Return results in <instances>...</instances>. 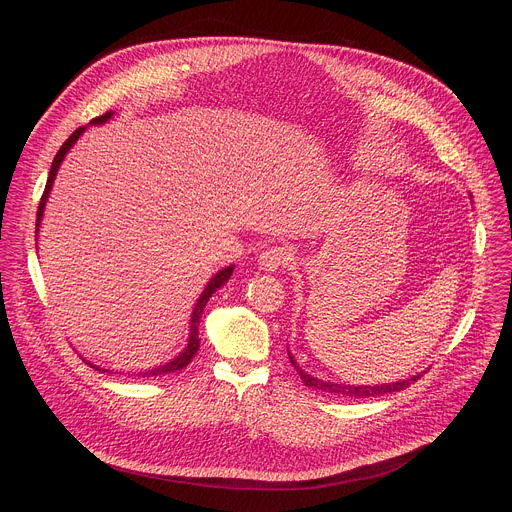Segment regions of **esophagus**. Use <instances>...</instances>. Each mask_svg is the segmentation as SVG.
I'll use <instances>...</instances> for the list:
<instances>
[{"mask_svg": "<svg viewBox=\"0 0 512 512\" xmlns=\"http://www.w3.org/2000/svg\"><path fill=\"white\" fill-rule=\"evenodd\" d=\"M289 261H291V251L287 247H269L257 259V263L263 271L283 269Z\"/></svg>", "mask_w": 512, "mask_h": 512, "instance_id": "esophagus-1", "label": "esophagus"}]
</instances>
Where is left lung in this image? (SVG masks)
I'll return each mask as SVG.
<instances>
[{
	"label": "left lung",
	"mask_w": 512,
	"mask_h": 512,
	"mask_svg": "<svg viewBox=\"0 0 512 512\" xmlns=\"http://www.w3.org/2000/svg\"><path fill=\"white\" fill-rule=\"evenodd\" d=\"M289 354V360L291 364H294V369L298 371L300 379L306 383V387H312L316 391H322V393H334V395H346V397H354V399H364V397H377V395H387V393H395V391H403L407 389L413 381H417L421 377V373L409 377V379H403V381H395V383H383V385H342V383H330V381H322V379H316L312 375H308L306 371H302L300 364L296 362L294 354Z\"/></svg>",
	"instance_id": "left-lung-1"
}]
</instances>
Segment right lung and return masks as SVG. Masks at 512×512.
I'll use <instances>...</instances> for the list:
<instances>
[{
	"instance_id": "right-lung-1",
	"label": "right lung",
	"mask_w": 512,
	"mask_h": 512,
	"mask_svg": "<svg viewBox=\"0 0 512 512\" xmlns=\"http://www.w3.org/2000/svg\"><path fill=\"white\" fill-rule=\"evenodd\" d=\"M115 113L113 111H107L105 115H101V117H95L89 125H103V123H107L111 117H113ZM87 131V127H79L75 133H72L64 143H62V148L58 150V154L54 156V160H52V166H50V172H48V180H46V188H44V194H42V198H40V206H38V214H36V241H38V233H40V225H42V218H44V208H46V202H48V196H50V192H52V184H54V180H56V174H58V168H60V164L64 162V158H66V154L70 152V148L72 145H75L77 141H79V137L83 135ZM36 249H38V243H36ZM233 269H235V265H229V267H223L221 271L218 273H214L212 277H210V281L206 283V287L202 289V294H200V298L196 300V304H194V310H192V314H190V332H188V344L184 346V350L178 354V356H174L172 360H168V362H164V364H160V367H154V369H145V371H139L137 373V377H160V375H168V373H176V371H182L184 367H188L190 364V360L196 356V352H198V348H200V338H198V324H200V316H202V312H204V308H206V304H208V300L212 298V294L216 289H221L229 279H231V275H233ZM91 364V362H89ZM93 369H97V371H103V373H109L107 369H101V367H95V364H91Z\"/></svg>"
}]
</instances>
